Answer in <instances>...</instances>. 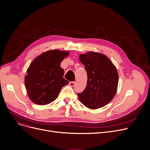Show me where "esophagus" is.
Here are the masks:
<instances>
[{
	"mask_svg": "<svg viewBox=\"0 0 150 150\" xmlns=\"http://www.w3.org/2000/svg\"><path fill=\"white\" fill-rule=\"evenodd\" d=\"M69 84H70V86H74L75 84V82H74V81H71V82L69 83Z\"/></svg>",
	"mask_w": 150,
	"mask_h": 150,
	"instance_id": "1",
	"label": "esophagus"
}]
</instances>
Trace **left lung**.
I'll use <instances>...</instances> for the list:
<instances>
[{
	"mask_svg": "<svg viewBox=\"0 0 150 150\" xmlns=\"http://www.w3.org/2000/svg\"><path fill=\"white\" fill-rule=\"evenodd\" d=\"M79 59L88 75L85 89L78 94L79 100L92 110L104 107L116 93L118 74L116 67L107 56L97 52L81 54Z\"/></svg>",
	"mask_w": 150,
	"mask_h": 150,
	"instance_id": "obj_1",
	"label": "left lung"
}]
</instances>
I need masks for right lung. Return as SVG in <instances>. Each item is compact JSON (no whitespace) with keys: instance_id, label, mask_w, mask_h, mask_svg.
<instances>
[{"instance_id":"add662e5","label":"right lung","mask_w":150,"mask_h":150,"mask_svg":"<svg viewBox=\"0 0 150 150\" xmlns=\"http://www.w3.org/2000/svg\"><path fill=\"white\" fill-rule=\"evenodd\" d=\"M69 55L67 51L52 50L36 57L28 67L24 83L29 98L37 105H44L57 99L62 88L69 83L65 80L61 62Z\"/></svg>"}]
</instances>
